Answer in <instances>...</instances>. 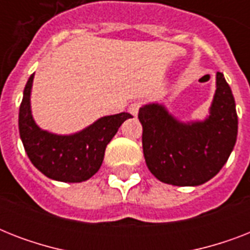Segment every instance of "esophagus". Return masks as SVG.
I'll return each mask as SVG.
<instances>
[{"instance_id":"1","label":"esophagus","mask_w":250,"mask_h":250,"mask_svg":"<svg viewBox=\"0 0 250 250\" xmlns=\"http://www.w3.org/2000/svg\"><path fill=\"white\" fill-rule=\"evenodd\" d=\"M140 106H141L140 102H137V101L132 102V104H131L128 107V113L132 114L133 117H136L137 114H139V109H140Z\"/></svg>"}]
</instances>
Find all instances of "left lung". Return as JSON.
Here are the masks:
<instances>
[{
    "label": "left lung",
    "instance_id": "8db88e82",
    "mask_svg": "<svg viewBox=\"0 0 250 250\" xmlns=\"http://www.w3.org/2000/svg\"><path fill=\"white\" fill-rule=\"evenodd\" d=\"M215 88L209 114L202 121H180L158 102L139 110L145 162L160 182L201 186L229 160L236 144V105L222 72L215 75Z\"/></svg>",
    "mask_w": 250,
    "mask_h": 250
}]
</instances>
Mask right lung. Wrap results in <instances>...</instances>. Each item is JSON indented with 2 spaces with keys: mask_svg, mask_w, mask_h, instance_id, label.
<instances>
[{
  "mask_svg": "<svg viewBox=\"0 0 250 250\" xmlns=\"http://www.w3.org/2000/svg\"><path fill=\"white\" fill-rule=\"evenodd\" d=\"M35 74L29 76L19 107V135L29 161L49 179L80 183L92 178L102 165L105 149L128 113L101 117L79 132L58 135L37 125L31 110Z\"/></svg>",
  "mask_w": 250,
  "mask_h": 250,
  "instance_id": "right-lung-1",
  "label": "right lung"
}]
</instances>
